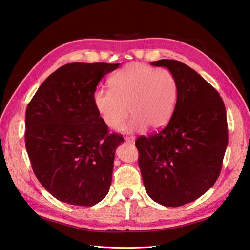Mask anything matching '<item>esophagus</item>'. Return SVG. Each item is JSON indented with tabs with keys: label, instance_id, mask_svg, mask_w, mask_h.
Segmentation results:
<instances>
[{
	"label": "esophagus",
	"instance_id": "obj_1",
	"mask_svg": "<svg viewBox=\"0 0 250 250\" xmlns=\"http://www.w3.org/2000/svg\"><path fill=\"white\" fill-rule=\"evenodd\" d=\"M125 142L128 143V144H134L135 138H133V137H126L125 138Z\"/></svg>",
	"mask_w": 250,
	"mask_h": 250
}]
</instances>
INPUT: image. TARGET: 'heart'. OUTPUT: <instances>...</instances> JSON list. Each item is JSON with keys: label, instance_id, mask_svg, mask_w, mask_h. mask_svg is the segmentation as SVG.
Listing matches in <instances>:
<instances>
[{"label": "heart", "instance_id": "obj_1", "mask_svg": "<svg viewBox=\"0 0 250 250\" xmlns=\"http://www.w3.org/2000/svg\"><path fill=\"white\" fill-rule=\"evenodd\" d=\"M110 90L94 93V106L103 123L119 129L128 115L132 118L123 128L126 132H139L147 127L156 130L168 124L178 99V83L166 69L145 63H128L108 80Z\"/></svg>", "mask_w": 250, "mask_h": 250}]
</instances>
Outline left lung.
<instances>
[{"mask_svg": "<svg viewBox=\"0 0 250 250\" xmlns=\"http://www.w3.org/2000/svg\"><path fill=\"white\" fill-rule=\"evenodd\" d=\"M164 66L175 76L178 99L168 125L135 142L139 167L149 197L165 207H181L214 186L229 143L223 100L190 66L173 59Z\"/></svg>", "mask_w": 250, "mask_h": 250, "instance_id": "1", "label": "left lung"}]
</instances>
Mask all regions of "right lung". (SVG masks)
Masks as SVG:
<instances>
[{
    "label": "right lung",
    "mask_w": 250,
    "mask_h": 250,
    "mask_svg": "<svg viewBox=\"0 0 250 250\" xmlns=\"http://www.w3.org/2000/svg\"><path fill=\"white\" fill-rule=\"evenodd\" d=\"M119 63L74 62L43 81L26 110V149L42 187L58 200L92 207L111 185L122 135L109 133L93 96Z\"/></svg>",
    "instance_id": "1"
}]
</instances>
